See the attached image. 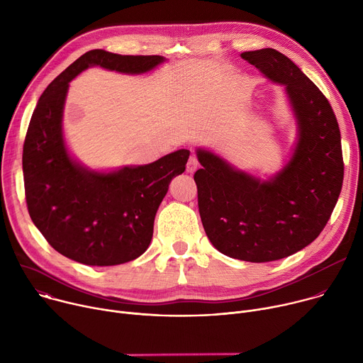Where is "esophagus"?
<instances>
[{
	"label": "esophagus",
	"mask_w": 363,
	"mask_h": 363,
	"mask_svg": "<svg viewBox=\"0 0 363 363\" xmlns=\"http://www.w3.org/2000/svg\"><path fill=\"white\" fill-rule=\"evenodd\" d=\"M199 167V162H198V158L195 157V155H192V157H189L188 162H186V172L188 174H194Z\"/></svg>",
	"instance_id": "1"
}]
</instances>
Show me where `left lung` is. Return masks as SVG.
Listing matches in <instances>:
<instances>
[{
    "label": "left lung",
    "instance_id": "1",
    "mask_svg": "<svg viewBox=\"0 0 363 363\" xmlns=\"http://www.w3.org/2000/svg\"><path fill=\"white\" fill-rule=\"evenodd\" d=\"M244 60L286 86L298 125L287 167L260 182L198 149L194 175L203 230L223 254L251 263L289 257L315 241L328 224L343 182L340 130L326 96L274 48L245 51Z\"/></svg>",
    "mask_w": 363,
    "mask_h": 363
}]
</instances>
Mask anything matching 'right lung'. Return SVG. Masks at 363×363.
<instances>
[{
    "instance_id": "obj_1",
    "label": "right lung",
    "mask_w": 363,
    "mask_h": 363,
    "mask_svg": "<svg viewBox=\"0 0 363 363\" xmlns=\"http://www.w3.org/2000/svg\"><path fill=\"white\" fill-rule=\"evenodd\" d=\"M161 56H121L90 50L43 91L24 146L23 172L28 214L47 242L87 266H116L146 251L153 221L172 178L185 171L189 150L157 162L99 174L79 167L66 150L62 116L69 82L89 66L145 73Z\"/></svg>"
}]
</instances>
